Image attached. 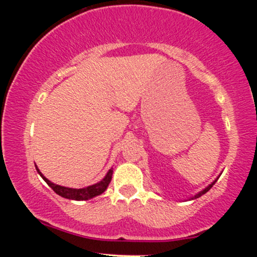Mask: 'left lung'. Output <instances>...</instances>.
I'll return each mask as SVG.
<instances>
[{
  "instance_id": "left-lung-1",
  "label": "left lung",
  "mask_w": 257,
  "mask_h": 257,
  "mask_svg": "<svg viewBox=\"0 0 257 257\" xmlns=\"http://www.w3.org/2000/svg\"><path fill=\"white\" fill-rule=\"evenodd\" d=\"M215 182H216V180H215V181L213 182V184H210V185H209V186H208V187H206V188H205V190L200 191V192H199L198 194H196V196H194L192 199H196V198H198V197H200V196H203V194H204V193H206V192H208V191H209V190H210V188H211V187H213V186H214V184H215Z\"/></svg>"
}]
</instances>
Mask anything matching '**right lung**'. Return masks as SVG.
Returning a JSON list of instances; mask_svg holds the SVG:
<instances>
[{"instance_id":"obj_1","label":"right lung","mask_w":257,"mask_h":257,"mask_svg":"<svg viewBox=\"0 0 257 257\" xmlns=\"http://www.w3.org/2000/svg\"><path fill=\"white\" fill-rule=\"evenodd\" d=\"M36 170L38 172V174L42 176L44 181L48 184L49 187H52V190L54 191L55 193L59 194V196L64 197V198L73 199V200H87V199L93 198V197L99 196V194H101L106 188H107V186L110 184L112 179V173H113V170L110 169L108 170V173L106 174L105 178L95 185L88 186V187H84V188H69V187H64V186L53 184V182L49 181L48 179L44 178L42 173L37 169V167H36Z\"/></svg>"}]
</instances>
